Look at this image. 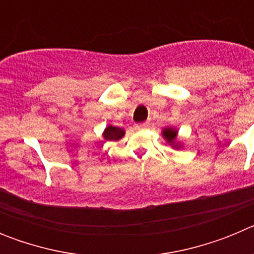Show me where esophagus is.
I'll return each instance as SVG.
<instances>
[{
  "instance_id": "esophagus-1",
  "label": "esophagus",
  "mask_w": 254,
  "mask_h": 254,
  "mask_svg": "<svg viewBox=\"0 0 254 254\" xmlns=\"http://www.w3.org/2000/svg\"><path fill=\"white\" fill-rule=\"evenodd\" d=\"M149 127V123L143 122V123H138V125L134 126V128L137 129V131H141V129H146Z\"/></svg>"
}]
</instances>
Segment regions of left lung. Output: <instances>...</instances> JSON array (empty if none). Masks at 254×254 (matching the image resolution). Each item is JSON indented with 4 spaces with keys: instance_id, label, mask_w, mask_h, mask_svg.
<instances>
[{
    "instance_id": "left-lung-1",
    "label": "left lung",
    "mask_w": 254,
    "mask_h": 254,
    "mask_svg": "<svg viewBox=\"0 0 254 254\" xmlns=\"http://www.w3.org/2000/svg\"><path fill=\"white\" fill-rule=\"evenodd\" d=\"M161 136L164 137V140L167 141V143H169L170 146L174 147V149H182L183 143L178 138V129L176 127H165L161 131Z\"/></svg>"
}]
</instances>
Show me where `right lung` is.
Masks as SVG:
<instances>
[{
  "label": "right lung",
  "mask_w": 254,
  "mask_h": 254,
  "mask_svg": "<svg viewBox=\"0 0 254 254\" xmlns=\"http://www.w3.org/2000/svg\"><path fill=\"white\" fill-rule=\"evenodd\" d=\"M126 131L121 127L108 125L103 131V138L107 141H118L125 136Z\"/></svg>",
  "instance_id": "1"
}]
</instances>
